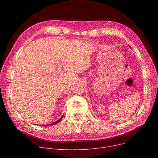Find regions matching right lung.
Masks as SVG:
<instances>
[{"label": "right lung", "mask_w": 158, "mask_h": 158, "mask_svg": "<svg viewBox=\"0 0 158 158\" xmlns=\"http://www.w3.org/2000/svg\"><path fill=\"white\" fill-rule=\"evenodd\" d=\"M63 117H61L59 120H57V121H56L55 122H53V123H50V124H47V125H45V126H51V125H54V124H56V123H57L58 122H60V121H61V120L62 119V118H63Z\"/></svg>", "instance_id": "add662e5"}]
</instances>
